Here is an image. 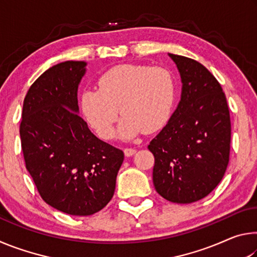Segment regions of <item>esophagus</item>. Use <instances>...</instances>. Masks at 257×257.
<instances>
[{
  "mask_svg": "<svg viewBox=\"0 0 257 257\" xmlns=\"http://www.w3.org/2000/svg\"><path fill=\"white\" fill-rule=\"evenodd\" d=\"M136 149H133V147H125L124 149V154L125 156H132L136 153Z\"/></svg>",
  "mask_w": 257,
  "mask_h": 257,
  "instance_id": "1",
  "label": "esophagus"
}]
</instances>
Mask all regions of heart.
<instances>
[{"label": "heart", "mask_w": 257, "mask_h": 257, "mask_svg": "<svg viewBox=\"0 0 257 257\" xmlns=\"http://www.w3.org/2000/svg\"><path fill=\"white\" fill-rule=\"evenodd\" d=\"M98 89H85L80 108L99 137L110 139L120 113L119 135L129 139L153 133L167 123L176 99V79L170 69L146 64H120L99 77Z\"/></svg>", "instance_id": "b5f03b06"}]
</instances>
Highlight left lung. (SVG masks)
Wrapping results in <instances>:
<instances>
[{"mask_svg": "<svg viewBox=\"0 0 257 257\" xmlns=\"http://www.w3.org/2000/svg\"><path fill=\"white\" fill-rule=\"evenodd\" d=\"M180 72L182 92L176 111L153 138V182L167 201L197 202L227 170L231 122L227 98L216 78L197 61L169 54Z\"/></svg>", "mask_w": 257, "mask_h": 257, "instance_id": "obj_1", "label": "left lung"}]
</instances>
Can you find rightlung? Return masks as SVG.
<instances>
[{
	"label": "right lung",
	"mask_w": 257,
	"mask_h": 257,
	"mask_svg": "<svg viewBox=\"0 0 257 257\" xmlns=\"http://www.w3.org/2000/svg\"><path fill=\"white\" fill-rule=\"evenodd\" d=\"M84 61H66L35 80L26 95L21 149L43 201L70 215H92L111 201L123 152L98 139L78 114Z\"/></svg>",
	"instance_id": "right-lung-1"
}]
</instances>
